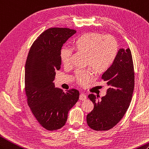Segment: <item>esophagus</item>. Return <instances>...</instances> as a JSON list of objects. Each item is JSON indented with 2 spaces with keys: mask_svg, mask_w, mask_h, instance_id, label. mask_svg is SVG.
I'll list each match as a JSON object with an SVG mask.
<instances>
[{
  "mask_svg": "<svg viewBox=\"0 0 149 149\" xmlns=\"http://www.w3.org/2000/svg\"><path fill=\"white\" fill-rule=\"evenodd\" d=\"M79 99H80V100L81 101H85L87 100V95L85 94H81L80 95V97H79Z\"/></svg>",
  "mask_w": 149,
  "mask_h": 149,
  "instance_id": "esophagus-1",
  "label": "esophagus"
}]
</instances>
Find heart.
I'll return each mask as SVG.
<instances>
[{
	"instance_id": "obj_1",
	"label": "heart",
	"mask_w": 149,
	"mask_h": 149,
	"mask_svg": "<svg viewBox=\"0 0 149 149\" xmlns=\"http://www.w3.org/2000/svg\"><path fill=\"white\" fill-rule=\"evenodd\" d=\"M73 43L78 51L87 53L86 64L91 65L94 70L101 73L113 65L118 54V43L114 38L99 32H87L79 36ZM72 49L63 47L60 51V58L65 65L69 64ZM93 78V72L90 69L78 71L76 78L79 84L86 85Z\"/></svg>"
}]
</instances>
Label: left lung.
Listing matches in <instances>:
<instances>
[{
  "label": "left lung",
  "instance_id": "obj_1",
  "mask_svg": "<svg viewBox=\"0 0 149 149\" xmlns=\"http://www.w3.org/2000/svg\"><path fill=\"white\" fill-rule=\"evenodd\" d=\"M108 86L107 95L97 100L88 97L94 107L87 116L89 127L95 131H107L118 123L130 107L134 86V72L130 48H120L114 63L102 75Z\"/></svg>",
  "mask_w": 149,
  "mask_h": 149
}]
</instances>
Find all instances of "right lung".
I'll use <instances>...</instances> for the list:
<instances>
[{
	"mask_svg": "<svg viewBox=\"0 0 149 149\" xmlns=\"http://www.w3.org/2000/svg\"><path fill=\"white\" fill-rule=\"evenodd\" d=\"M75 30L51 28L39 36L30 49L25 68V90L27 103L42 127L57 130L65 125L68 111L79 100L76 89L64 92L53 81L61 69L62 45Z\"/></svg>",
	"mask_w": 149,
	"mask_h": 149,
	"instance_id": "1",
	"label": "right lung"
}]
</instances>
